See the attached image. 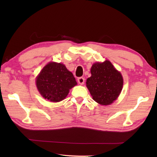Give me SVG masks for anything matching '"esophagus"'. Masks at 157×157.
Wrapping results in <instances>:
<instances>
[{
	"instance_id": "1",
	"label": "esophagus",
	"mask_w": 157,
	"mask_h": 157,
	"mask_svg": "<svg viewBox=\"0 0 157 157\" xmlns=\"http://www.w3.org/2000/svg\"><path fill=\"white\" fill-rule=\"evenodd\" d=\"M84 81H85V79L84 78H82V77H80V78H79L78 79V82L79 84L83 85L84 84Z\"/></svg>"
}]
</instances>
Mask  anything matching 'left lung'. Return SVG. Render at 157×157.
Listing matches in <instances>:
<instances>
[{"mask_svg": "<svg viewBox=\"0 0 157 157\" xmlns=\"http://www.w3.org/2000/svg\"><path fill=\"white\" fill-rule=\"evenodd\" d=\"M90 71L92 75L86 80V86L92 98L100 105H111L121 92L123 79L121 73L108 60L95 63Z\"/></svg>", "mask_w": 157, "mask_h": 157, "instance_id": "1", "label": "left lung"}]
</instances>
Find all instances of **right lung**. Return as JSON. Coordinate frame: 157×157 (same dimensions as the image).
Here are the masks:
<instances>
[{
    "mask_svg": "<svg viewBox=\"0 0 157 157\" xmlns=\"http://www.w3.org/2000/svg\"><path fill=\"white\" fill-rule=\"evenodd\" d=\"M36 86L45 99L53 102L66 98L69 90L77 85L73 73L62 63L50 62L36 78Z\"/></svg>",
    "mask_w": 157,
    "mask_h": 157,
    "instance_id": "1",
    "label": "right lung"
}]
</instances>
